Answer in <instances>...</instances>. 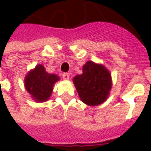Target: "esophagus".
Returning <instances> with one entry per match:
<instances>
[{"instance_id":"esophagus-1","label":"esophagus","mask_w":151,"mask_h":151,"mask_svg":"<svg viewBox=\"0 0 151 151\" xmlns=\"http://www.w3.org/2000/svg\"><path fill=\"white\" fill-rule=\"evenodd\" d=\"M63 78L65 79V80H68L69 78V73H63Z\"/></svg>"}]
</instances>
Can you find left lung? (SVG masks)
<instances>
[{"label":"left lung","instance_id":"left-lung-1","mask_svg":"<svg viewBox=\"0 0 151 151\" xmlns=\"http://www.w3.org/2000/svg\"><path fill=\"white\" fill-rule=\"evenodd\" d=\"M79 98L89 106L102 104L110 95L112 80L110 71L104 65L88 60L82 73L73 78Z\"/></svg>","mask_w":151,"mask_h":151}]
</instances>
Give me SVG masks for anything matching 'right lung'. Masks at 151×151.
<instances>
[{
	"mask_svg": "<svg viewBox=\"0 0 151 151\" xmlns=\"http://www.w3.org/2000/svg\"><path fill=\"white\" fill-rule=\"evenodd\" d=\"M59 80V76L48 73L44 66L39 64L27 73L24 78L25 89L35 101L43 103L49 99L53 86Z\"/></svg>",
	"mask_w": 151,
	"mask_h": 151,
	"instance_id": "add662e5",
	"label": "right lung"
}]
</instances>
